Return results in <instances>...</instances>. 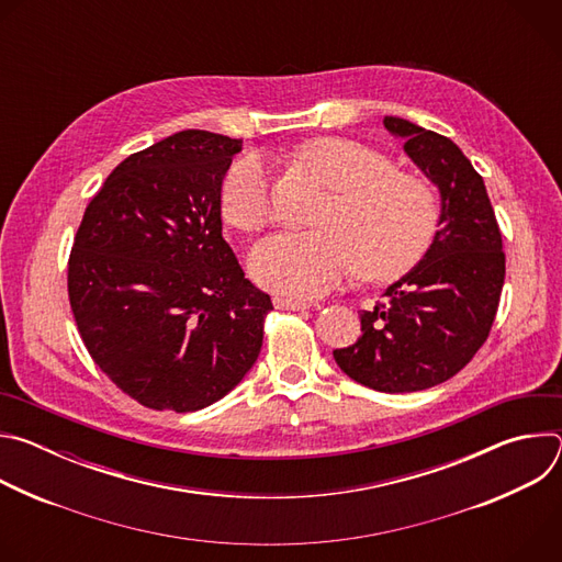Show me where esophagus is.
Here are the masks:
<instances>
[{
	"instance_id": "34e87169",
	"label": "esophagus",
	"mask_w": 562,
	"mask_h": 562,
	"mask_svg": "<svg viewBox=\"0 0 562 562\" xmlns=\"http://www.w3.org/2000/svg\"><path fill=\"white\" fill-rule=\"evenodd\" d=\"M273 304H276V308H286V311H302V308H308V302L297 300V297H282V295H276V297H273Z\"/></svg>"
}]
</instances>
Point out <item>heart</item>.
I'll return each instance as SVG.
<instances>
[{"label":"heart","instance_id":"1","mask_svg":"<svg viewBox=\"0 0 562 562\" xmlns=\"http://www.w3.org/2000/svg\"><path fill=\"white\" fill-rule=\"evenodd\" d=\"M300 157L334 191L317 215L319 228L276 233L251 251L249 267L260 286L313 297L353 267L367 280H389L423 258L438 226V204L423 180L393 171L382 153L345 137L315 139ZM220 204L237 231L267 226L269 171L258 155L228 169Z\"/></svg>","mask_w":562,"mask_h":562}]
</instances>
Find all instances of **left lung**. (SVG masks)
<instances>
[{
  "instance_id": "1",
  "label": "left lung",
  "mask_w": 562,
  "mask_h": 562,
  "mask_svg": "<svg viewBox=\"0 0 562 562\" xmlns=\"http://www.w3.org/2000/svg\"><path fill=\"white\" fill-rule=\"evenodd\" d=\"M384 128L440 191V228L423 260L360 313L362 336L336 349L356 382L412 393L456 375L485 345L505 282L503 235L483 178L445 135L403 117Z\"/></svg>"
}]
</instances>
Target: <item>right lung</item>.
Instances as JSON below:
<instances>
[{
  "instance_id": "add662e5",
  "label": "right lung",
  "mask_w": 562,
  "mask_h": 562,
  "mask_svg": "<svg viewBox=\"0 0 562 562\" xmlns=\"http://www.w3.org/2000/svg\"><path fill=\"white\" fill-rule=\"evenodd\" d=\"M243 139L180 131L128 155L68 258V300L95 364L139 405L198 412L256 364L271 297L222 237V180Z\"/></svg>"
}]
</instances>
